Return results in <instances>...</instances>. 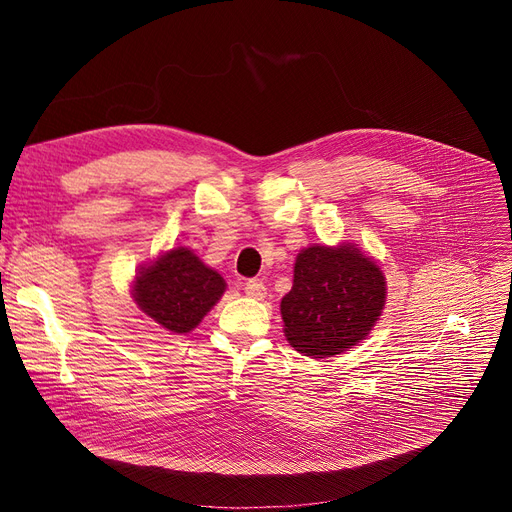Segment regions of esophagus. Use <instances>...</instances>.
Here are the masks:
<instances>
[{
  "instance_id": "1",
  "label": "esophagus",
  "mask_w": 512,
  "mask_h": 512,
  "mask_svg": "<svg viewBox=\"0 0 512 512\" xmlns=\"http://www.w3.org/2000/svg\"><path fill=\"white\" fill-rule=\"evenodd\" d=\"M245 294H247L249 299L261 301V299H265L267 288H265V284H263L261 280H249V282L245 284Z\"/></svg>"
}]
</instances>
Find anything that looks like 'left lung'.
Masks as SVG:
<instances>
[{
  "mask_svg": "<svg viewBox=\"0 0 512 512\" xmlns=\"http://www.w3.org/2000/svg\"><path fill=\"white\" fill-rule=\"evenodd\" d=\"M386 276L355 242L311 245L294 259L292 288L280 303L294 351L326 359L369 336L386 305Z\"/></svg>",
  "mask_w": 512,
  "mask_h": 512,
  "instance_id": "8db88e82",
  "label": "left lung"
}]
</instances>
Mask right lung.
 Wrapping results in <instances>:
<instances>
[{
	"label": "right lung",
	"instance_id": "obj_1",
	"mask_svg": "<svg viewBox=\"0 0 512 512\" xmlns=\"http://www.w3.org/2000/svg\"><path fill=\"white\" fill-rule=\"evenodd\" d=\"M132 299L159 328L172 334L195 330L226 292V280L195 251L174 247L139 267Z\"/></svg>",
	"mask_w": 512,
	"mask_h": 512
}]
</instances>
